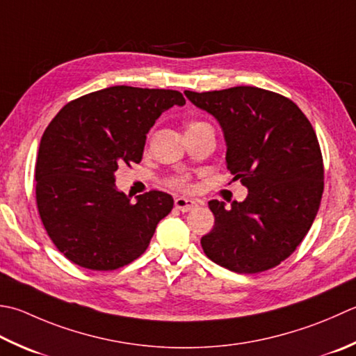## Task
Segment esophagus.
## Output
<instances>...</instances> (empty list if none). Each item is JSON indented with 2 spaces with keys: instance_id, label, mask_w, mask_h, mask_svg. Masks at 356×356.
I'll return each instance as SVG.
<instances>
[{
  "instance_id": "34e87169",
  "label": "esophagus",
  "mask_w": 356,
  "mask_h": 356,
  "mask_svg": "<svg viewBox=\"0 0 356 356\" xmlns=\"http://www.w3.org/2000/svg\"><path fill=\"white\" fill-rule=\"evenodd\" d=\"M174 205H176L179 211L186 213V211L194 210V208L197 207V202L193 199H188V197H176V200H174Z\"/></svg>"
}]
</instances>
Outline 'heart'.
Instances as JSON below:
<instances>
[{
	"label": "heart",
	"mask_w": 356,
	"mask_h": 356,
	"mask_svg": "<svg viewBox=\"0 0 356 356\" xmlns=\"http://www.w3.org/2000/svg\"><path fill=\"white\" fill-rule=\"evenodd\" d=\"M197 123H200V122H193V123H190V127L191 124H197ZM168 185L176 188V190H186V188H190V179H188L186 176H174V177L168 179Z\"/></svg>",
	"instance_id": "heart-1"
}]
</instances>
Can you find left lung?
Segmentation results:
<instances>
[{
	"label": "left lung",
	"instance_id": "left-lung-1",
	"mask_svg": "<svg viewBox=\"0 0 356 356\" xmlns=\"http://www.w3.org/2000/svg\"><path fill=\"white\" fill-rule=\"evenodd\" d=\"M219 122L227 168L248 188L243 202L210 200L214 227L200 239L213 262L236 273H259L287 259L316 218L324 165L315 129L287 97L254 86L185 90Z\"/></svg>",
	"mask_w": 356,
	"mask_h": 356
}]
</instances>
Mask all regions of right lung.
<instances>
[{
  "label": "right lung",
  "instance_id": "obj_1",
  "mask_svg": "<svg viewBox=\"0 0 356 356\" xmlns=\"http://www.w3.org/2000/svg\"><path fill=\"white\" fill-rule=\"evenodd\" d=\"M174 104H185L179 90L111 86L69 102L49 123L35 196L49 238L71 262L109 271L148 248L174 200L152 190L132 204L115 188V171L140 163L146 134Z\"/></svg>",
  "mask_w": 356,
  "mask_h": 356
}]
</instances>
